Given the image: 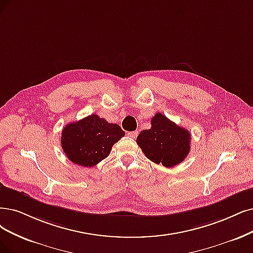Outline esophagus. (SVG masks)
I'll list each match as a JSON object with an SVG mask.
<instances>
[{
	"instance_id": "1",
	"label": "esophagus",
	"mask_w": 253,
	"mask_h": 253,
	"mask_svg": "<svg viewBox=\"0 0 253 253\" xmlns=\"http://www.w3.org/2000/svg\"><path fill=\"white\" fill-rule=\"evenodd\" d=\"M137 134H138V132H137V131H130V132H128V133H127V135H128V136H130L131 138H135V137L137 136Z\"/></svg>"
}]
</instances>
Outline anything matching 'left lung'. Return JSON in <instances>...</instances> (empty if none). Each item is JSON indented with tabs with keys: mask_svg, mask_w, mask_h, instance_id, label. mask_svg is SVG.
<instances>
[{
	"mask_svg": "<svg viewBox=\"0 0 253 253\" xmlns=\"http://www.w3.org/2000/svg\"><path fill=\"white\" fill-rule=\"evenodd\" d=\"M191 134L185 128L156 114L151 119V128L145 129L136 137V143L148 160L172 168L184 161L191 148Z\"/></svg>",
	"mask_w": 253,
	"mask_h": 253,
	"instance_id": "left-lung-1",
	"label": "left lung"
}]
</instances>
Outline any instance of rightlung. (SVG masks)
Segmentation results:
<instances>
[{
  "mask_svg": "<svg viewBox=\"0 0 253 253\" xmlns=\"http://www.w3.org/2000/svg\"><path fill=\"white\" fill-rule=\"evenodd\" d=\"M124 135L118 124L108 123L93 114L65 126L61 146L72 163L89 168L106 158L112 146Z\"/></svg>",
  "mask_w": 253,
  "mask_h": 253,
  "instance_id": "1",
  "label": "right lung"
}]
</instances>
